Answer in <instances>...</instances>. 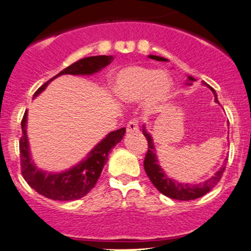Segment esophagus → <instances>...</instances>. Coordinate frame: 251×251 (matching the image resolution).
Segmentation results:
<instances>
[{
	"label": "esophagus",
	"mask_w": 251,
	"mask_h": 251,
	"mask_svg": "<svg viewBox=\"0 0 251 251\" xmlns=\"http://www.w3.org/2000/svg\"><path fill=\"white\" fill-rule=\"evenodd\" d=\"M138 128H139L138 120L137 119H132V120H130V121L128 122V125H126V132H129V133L137 132Z\"/></svg>",
	"instance_id": "1"
}]
</instances>
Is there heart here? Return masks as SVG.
Returning a JSON list of instances; mask_svg holds the SVG:
<instances>
[{
    "label": "heart",
    "instance_id": "obj_1",
    "mask_svg": "<svg viewBox=\"0 0 251 251\" xmlns=\"http://www.w3.org/2000/svg\"><path fill=\"white\" fill-rule=\"evenodd\" d=\"M173 89L171 77L162 71L142 66L126 67L115 74L112 90L123 101H138L145 98L149 108L168 98Z\"/></svg>",
    "mask_w": 251,
    "mask_h": 251
}]
</instances>
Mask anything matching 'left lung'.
I'll return each mask as SVG.
<instances>
[{"label":"left lung","mask_w":251,"mask_h":251,"mask_svg":"<svg viewBox=\"0 0 251 251\" xmlns=\"http://www.w3.org/2000/svg\"><path fill=\"white\" fill-rule=\"evenodd\" d=\"M149 57L152 58V60H157V61H167L166 58L155 56V55H150ZM189 80H195V79L193 77H189ZM209 87L212 90V92L214 93V99H216V102H218L216 91H214L211 86ZM143 131H144V136L146 137V139H148V152H146L145 159H144V169L150 180H151L154 187L157 188L162 195H165V196H167L169 198H173V200H178V201L196 200V198H200L201 196H204L205 194L209 193L212 188L216 187L218 182L220 181L224 172H225V168H226L225 166H223V167H221L212 177L209 178L207 181H205L204 183L184 184V183H177L176 181L171 180V178L166 176L164 172H162V169L159 167L157 157H155V150H154L153 143H152L151 136H150L145 130H143Z\"/></svg>","instance_id":"1"}]
</instances>
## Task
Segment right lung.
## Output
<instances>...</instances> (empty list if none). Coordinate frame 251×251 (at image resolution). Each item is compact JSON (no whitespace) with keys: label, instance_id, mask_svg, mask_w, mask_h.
<instances>
[{"label":"right lung","instance_id":"1","mask_svg":"<svg viewBox=\"0 0 251 251\" xmlns=\"http://www.w3.org/2000/svg\"><path fill=\"white\" fill-rule=\"evenodd\" d=\"M113 56H91L75 62L67 67L60 74L54 76L44 85L35 91L34 97L46 89L48 83L61 75H91L99 71L112 63ZM26 115L22 119V137L19 141V155H21V172L24 180L31 188L42 196L55 201H75L82 198L96 185L100 177L103 166L108 160L110 149L121 142L126 128L112 131L105 139L94 148L87 159L75 166L74 168L60 174H50L39 171L31 162L30 151H28L27 137H26Z\"/></svg>","mask_w":251,"mask_h":251}]
</instances>
